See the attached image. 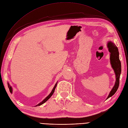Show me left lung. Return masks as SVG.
Listing matches in <instances>:
<instances>
[{
	"mask_svg": "<svg viewBox=\"0 0 128 128\" xmlns=\"http://www.w3.org/2000/svg\"><path fill=\"white\" fill-rule=\"evenodd\" d=\"M107 46L110 52V62L112 68L115 74L116 82L106 100L112 96L117 91L119 85V78L121 72H122V66H121V63L119 58L118 48L115 44L110 41L108 42Z\"/></svg>",
	"mask_w": 128,
	"mask_h": 128,
	"instance_id": "obj_1",
	"label": "left lung"
}]
</instances>
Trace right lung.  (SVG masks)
Here are the masks:
<instances>
[{
  "instance_id": "1",
  "label": "right lung",
  "mask_w": 128,
  "mask_h": 128,
  "mask_svg": "<svg viewBox=\"0 0 128 128\" xmlns=\"http://www.w3.org/2000/svg\"><path fill=\"white\" fill-rule=\"evenodd\" d=\"M57 83H58V82L56 84H55V86H54L53 87V89L52 90V91H51V93L49 94V96H47L43 100L42 102H40V103H39L38 104H37V105H36L35 106H40V105H42V104H43L44 103L46 102L47 100H48L50 98H51V96L53 95V93H54V90H55V89H56V86H57ZM8 88H9V90H10V92L11 93H12V86H10V84H9V82H8Z\"/></svg>"
}]
</instances>
